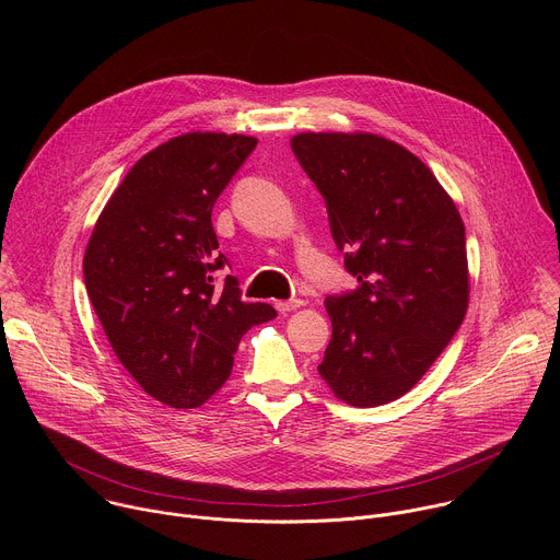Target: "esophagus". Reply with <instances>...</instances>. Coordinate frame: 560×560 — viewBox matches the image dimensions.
Instances as JSON below:
<instances>
[{"label":"esophagus","mask_w":560,"mask_h":560,"mask_svg":"<svg viewBox=\"0 0 560 560\" xmlns=\"http://www.w3.org/2000/svg\"><path fill=\"white\" fill-rule=\"evenodd\" d=\"M303 305V301L301 299H290V301H277V310L279 312H292V310H296V307H301Z\"/></svg>","instance_id":"obj_1"}]
</instances>
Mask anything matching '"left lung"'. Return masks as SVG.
I'll list each match as a JSON object with an SVG mask.
<instances>
[{
  "label": "left lung",
  "instance_id": "1",
  "mask_svg": "<svg viewBox=\"0 0 560 560\" xmlns=\"http://www.w3.org/2000/svg\"><path fill=\"white\" fill-rule=\"evenodd\" d=\"M292 152L322 192L357 290L330 294L318 374L374 408L417 385L463 324L469 299L460 214L417 154L370 132H301Z\"/></svg>",
  "mask_w": 560,
  "mask_h": 560
}]
</instances>
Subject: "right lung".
<instances>
[{
  "label": "right lung",
  "instance_id": "obj_1",
  "mask_svg": "<svg viewBox=\"0 0 560 560\" xmlns=\"http://www.w3.org/2000/svg\"><path fill=\"white\" fill-rule=\"evenodd\" d=\"M257 139L188 132L143 154L102 210L84 279L102 328L130 376L171 408H199L228 381L242 337L270 322L242 301L217 250L212 206Z\"/></svg>",
  "mask_w": 560,
  "mask_h": 560
}]
</instances>
